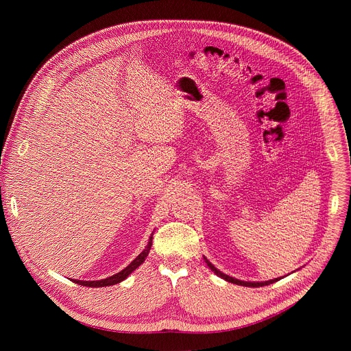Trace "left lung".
<instances>
[{
	"label": "left lung",
	"mask_w": 351,
	"mask_h": 351,
	"mask_svg": "<svg viewBox=\"0 0 351 351\" xmlns=\"http://www.w3.org/2000/svg\"><path fill=\"white\" fill-rule=\"evenodd\" d=\"M204 261H206V264L210 267V269L217 275V276H219V278H222V279H225L226 282H230V283H234V285H239V286H247V287H260V286H268V285H271V283H275V282H278L279 279H282V278H276V279H271V280H265V282H244V280H240V279H236V278H232V276H229V275H226V274H223V272H221L219 269H217L206 257H204Z\"/></svg>",
	"instance_id": "obj_1"
}]
</instances>
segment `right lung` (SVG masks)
I'll return each instance as SVG.
<instances>
[{
	"label": "right lung",
	"instance_id": "add662e5",
	"mask_svg": "<svg viewBox=\"0 0 351 351\" xmlns=\"http://www.w3.org/2000/svg\"><path fill=\"white\" fill-rule=\"evenodd\" d=\"M152 245H153V233H152V236H149L148 243H147V245H145L143 252L121 272H118V274H115L110 278L101 279V280H77V279H73V282L77 283V285H82V286H87V287H104V286H112V285L121 283L122 280H125L134 269H137L145 261V258L149 253V250H152Z\"/></svg>",
	"mask_w": 351,
	"mask_h": 351
}]
</instances>
